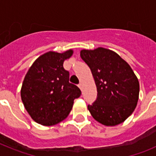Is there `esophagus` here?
Wrapping results in <instances>:
<instances>
[{"label":"esophagus","instance_id":"obj_1","mask_svg":"<svg viewBox=\"0 0 156 156\" xmlns=\"http://www.w3.org/2000/svg\"><path fill=\"white\" fill-rule=\"evenodd\" d=\"M78 87H80V89H82V87H83V85H82V83H79V85H78Z\"/></svg>","mask_w":156,"mask_h":156}]
</instances>
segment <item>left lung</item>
<instances>
[{"instance_id":"8db88e82","label":"left lung","mask_w":156,"mask_h":156,"mask_svg":"<svg viewBox=\"0 0 156 156\" xmlns=\"http://www.w3.org/2000/svg\"><path fill=\"white\" fill-rule=\"evenodd\" d=\"M80 56L90 67L97 87V98L87 106L94 119L105 126L126 120L137 106L140 90L130 66L106 48L82 50Z\"/></svg>"}]
</instances>
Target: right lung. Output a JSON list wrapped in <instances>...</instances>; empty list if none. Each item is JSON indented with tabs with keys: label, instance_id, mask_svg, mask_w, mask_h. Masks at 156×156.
<instances>
[{
	"label": "right lung",
	"instance_id": "1",
	"mask_svg": "<svg viewBox=\"0 0 156 156\" xmlns=\"http://www.w3.org/2000/svg\"><path fill=\"white\" fill-rule=\"evenodd\" d=\"M73 51H49L32 65L23 80L21 98L25 108L37 123L53 126L64 120L81 91L69 83V72L63 67Z\"/></svg>",
	"mask_w": 156,
	"mask_h": 156
}]
</instances>
